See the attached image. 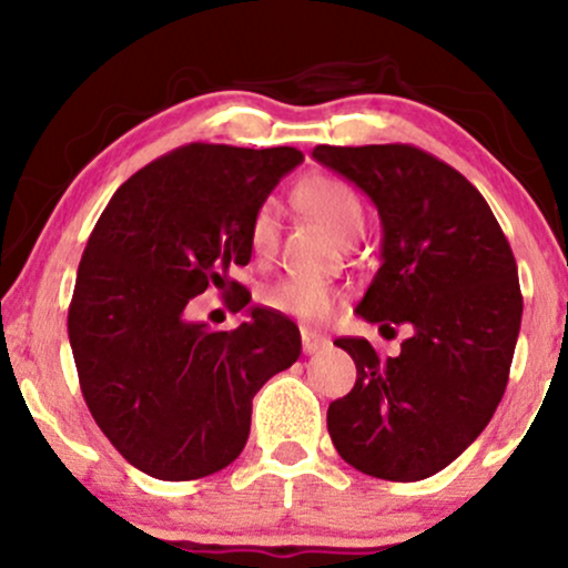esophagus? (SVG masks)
<instances>
[{
    "mask_svg": "<svg viewBox=\"0 0 568 568\" xmlns=\"http://www.w3.org/2000/svg\"><path fill=\"white\" fill-rule=\"evenodd\" d=\"M302 347L306 355H315V352H323L331 347V338L321 334V331H312V328H302Z\"/></svg>",
    "mask_w": 568,
    "mask_h": 568,
    "instance_id": "1",
    "label": "esophagus"
}]
</instances>
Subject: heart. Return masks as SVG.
<instances>
[{"mask_svg":"<svg viewBox=\"0 0 568 568\" xmlns=\"http://www.w3.org/2000/svg\"><path fill=\"white\" fill-rule=\"evenodd\" d=\"M296 197L310 216L334 234L336 240L347 243L355 234L363 232L366 224V211L363 202L344 181L331 179V175H310L296 189ZM280 237V205L275 200H264L253 211L251 226H247V240L258 256H270L275 251ZM338 291L331 283L317 277L285 275L266 285L262 302L270 310L288 317H302V321H325L334 312Z\"/></svg>","mask_w":568,"mask_h":568,"instance_id":"1","label":"heart"}]
</instances>
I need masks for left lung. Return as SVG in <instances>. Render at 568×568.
<instances>
[{"label": "left lung", "mask_w": 568, "mask_h": 568, "mask_svg": "<svg viewBox=\"0 0 568 568\" xmlns=\"http://www.w3.org/2000/svg\"><path fill=\"white\" fill-rule=\"evenodd\" d=\"M312 158L368 194L382 219L379 272L357 315L408 325L400 355L344 336L357 379L328 406L355 470L384 480L440 473L491 422L520 331L518 266L484 194L408 143L315 146Z\"/></svg>", "instance_id": "1"}]
</instances>
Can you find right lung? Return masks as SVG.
<instances>
[{
    "label": "right lung",
    "mask_w": 568,
    "mask_h": 568,
    "mask_svg": "<svg viewBox=\"0 0 568 568\" xmlns=\"http://www.w3.org/2000/svg\"><path fill=\"white\" fill-rule=\"evenodd\" d=\"M293 146L186 143L114 192L77 270L69 342L95 425L133 467L194 480L237 459L253 395L302 355L291 317L251 306L234 331L189 321L207 285L251 293L230 266L251 262V216L302 162Z\"/></svg>",
    "instance_id": "right-lung-1"
}]
</instances>
